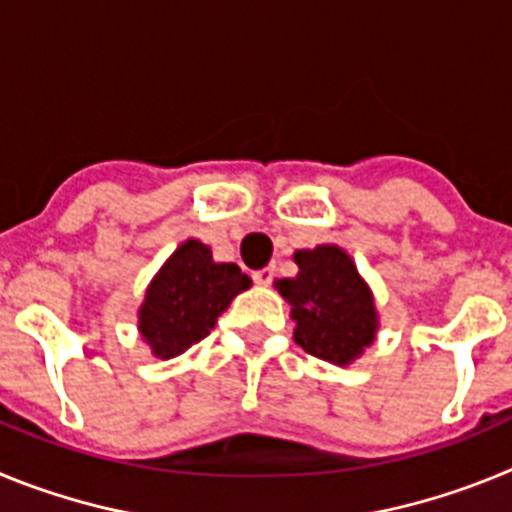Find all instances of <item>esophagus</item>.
<instances>
[{"mask_svg": "<svg viewBox=\"0 0 512 512\" xmlns=\"http://www.w3.org/2000/svg\"><path fill=\"white\" fill-rule=\"evenodd\" d=\"M274 266H266V269H259V271H253V282L261 284V287H269L271 282H274Z\"/></svg>", "mask_w": 512, "mask_h": 512, "instance_id": "34e87169", "label": "esophagus"}]
</instances>
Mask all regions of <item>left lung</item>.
Segmentation results:
<instances>
[{
	"instance_id": "left-lung-1",
	"label": "left lung",
	"mask_w": 512,
	"mask_h": 512,
	"mask_svg": "<svg viewBox=\"0 0 512 512\" xmlns=\"http://www.w3.org/2000/svg\"><path fill=\"white\" fill-rule=\"evenodd\" d=\"M300 274L279 279V295L292 305L295 341L307 354L346 366L377 336V307L356 264L343 248L297 251Z\"/></svg>"
}]
</instances>
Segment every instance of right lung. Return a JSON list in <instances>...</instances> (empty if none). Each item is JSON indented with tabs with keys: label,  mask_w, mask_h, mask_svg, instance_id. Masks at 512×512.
Here are the masks:
<instances>
[{
	"label": "right lung",
	"mask_w": 512,
	"mask_h": 512,
	"mask_svg": "<svg viewBox=\"0 0 512 512\" xmlns=\"http://www.w3.org/2000/svg\"><path fill=\"white\" fill-rule=\"evenodd\" d=\"M251 287L235 264H215L205 243L184 241L146 289L138 330L158 359H174L210 336L230 300Z\"/></svg>",
	"instance_id": "obj_1"
}]
</instances>
